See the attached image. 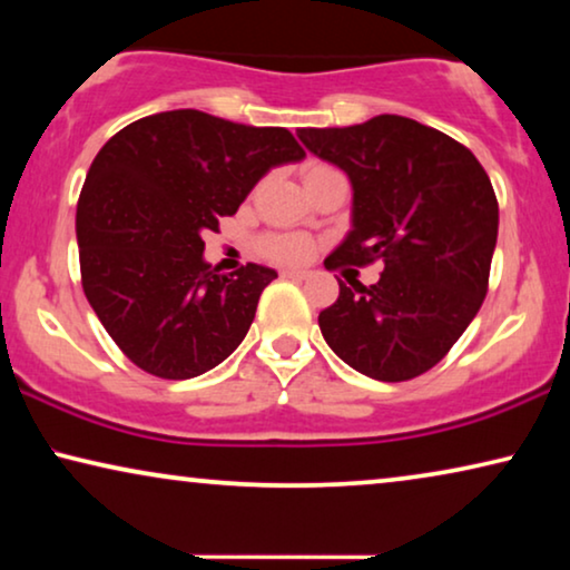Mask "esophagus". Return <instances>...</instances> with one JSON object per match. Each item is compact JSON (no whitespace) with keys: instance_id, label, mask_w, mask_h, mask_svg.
I'll use <instances>...</instances> for the list:
<instances>
[{"instance_id":"esophagus-1","label":"esophagus","mask_w":570,"mask_h":570,"mask_svg":"<svg viewBox=\"0 0 570 570\" xmlns=\"http://www.w3.org/2000/svg\"><path fill=\"white\" fill-rule=\"evenodd\" d=\"M283 277H287V279H308L311 272L308 269H283Z\"/></svg>"}]
</instances>
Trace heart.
Segmentation results:
<instances>
[{
  "mask_svg": "<svg viewBox=\"0 0 570 570\" xmlns=\"http://www.w3.org/2000/svg\"><path fill=\"white\" fill-rule=\"evenodd\" d=\"M316 168H324V166H314L308 168L316 170ZM311 240L306 236H301V233H272V236H264L259 240V252L267 256L272 262H283V264H295V262H306L311 256Z\"/></svg>",
  "mask_w": 570,
  "mask_h": 570,
  "instance_id": "1",
  "label": "heart"
}]
</instances>
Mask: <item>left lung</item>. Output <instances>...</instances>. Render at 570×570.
I'll list each match as a JSON object with an SVG mask.
<instances>
[{
    "mask_svg": "<svg viewBox=\"0 0 570 570\" xmlns=\"http://www.w3.org/2000/svg\"><path fill=\"white\" fill-rule=\"evenodd\" d=\"M298 137L353 186L350 233L326 269L384 262L376 285L340 283L318 314L326 345L376 381L431 371L488 293L498 202L485 168L456 139L394 114Z\"/></svg>",
    "mask_w": 570,
    "mask_h": 570,
    "instance_id": "left-lung-1",
    "label": "left lung"
}]
</instances>
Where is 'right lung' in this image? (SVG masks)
I'll use <instances>...</instances> for the list:
<instances>
[{
  "instance_id": "right-lung-1",
  "label": "right lung",
  "mask_w": 570,
  "mask_h": 570,
  "mask_svg": "<svg viewBox=\"0 0 570 570\" xmlns=\"http://www.w3.org/2000/svg\"><path fill=\"white\" fill-rule=\"evenodd\" d=\"M303 158L285 127L194 108L145 116L100 147L77 202L82 291L131 363L194 379L244 342L277 272L246 264L215 275L202 236L272 168Z\"/></svg>"
}]
</instances>
